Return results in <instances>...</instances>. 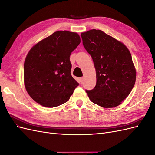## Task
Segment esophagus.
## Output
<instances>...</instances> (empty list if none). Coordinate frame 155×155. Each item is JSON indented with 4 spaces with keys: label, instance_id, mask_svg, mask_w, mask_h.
<instances>
[{
    "label": "esophagus",
    "instance_id": "1",
    "mask_svg": "<svg viewBox=\"0 0 155 155\" xmlns=\"http://www.w3.org/2000/svg\"><path fill=\"white\" fill-rule=\"evenodd\" d=\"M83 82H84V78H79V83H80V84H81V85H82Z\"/></svg>",
    "mask_w": 155,
    "mask_h": 155
}]
</instances>
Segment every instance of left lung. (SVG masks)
<instances>
[{
    "label": "left lung",
    "mask_w": 155,
    "mask_h": 155,
    "mask_svg": "<svg viewBox=\"0 0 155 155\" xmlns=\"http://www.w3.org/2000/svg\"><path fill=\"white\" fill-rule=\"evenodd\" d=\"M81 36L96 72L95 87L86 90L89 99L104 108L117 107L129 95L136 81V70L129 50L100 30L81 33Z\"/></svg>",
    "instance_id": "obj_1"
}]
</instances>
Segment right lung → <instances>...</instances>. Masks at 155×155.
I'll return each mask as SVG.
<instances>
[{
	"label": "right lung",
	"instance_id": "right-lung-1",
	"mask_svg": "<svg viewBox=\"0 0 155 155\" xmlns=\"http://www.w3.org/2000/svg\"><path fill=\"white\" fill-rule=\"evenodd\" d=\"M80 42L77 33L58 31L29 51L24 64L25 85L37 104L51 108L70 99L79 85L70 73V56Z\"/></svg>",
	"mask_w": 155,
	"mask_h": 155
}]
</instances>
